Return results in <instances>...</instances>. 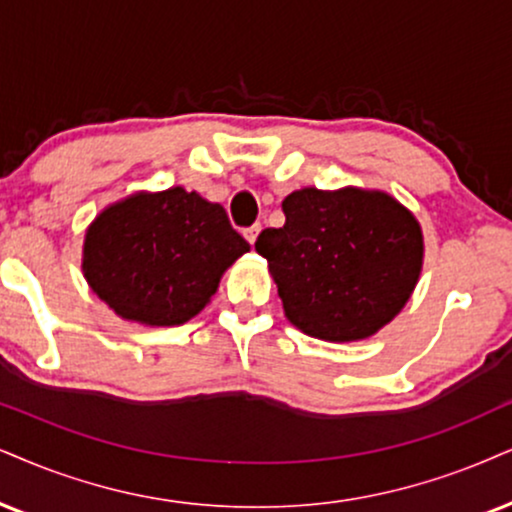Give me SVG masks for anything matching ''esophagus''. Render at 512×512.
Listing matches in <instances>:
<instances>
[{"mask_svg": "<svg viewBox=\"0 0 512 512\" xmlns=\"http://www.w3.org/2000/svg\"><path fill=\"white\" fill-rule=\"evenodd\" d=\"M258 235H261V223H256V225H251V227H246L244 230V237L249 239V244L254 246L256 244V239H258Z\"/></svg>", "mask_w": 512, "mask_h": 512, "instance_id": "esophagus-1", "label": "esophagus"}]
</instances>
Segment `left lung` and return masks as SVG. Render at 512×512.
<instances>
[{
	"mask_svg": "<svg viewBox=\"0 0 512 512\" xmlns=\"http://www.w3.org/2000/svg\"><path fill=\"white\" fill-rule=\"evenodd\" d=\"M285 225L268 227V258L287 320L325 342L372 337L399 315L422 270L420 223L387 192L296 189Z\"/></svg>",
	"mask_w": 512,
	"mask_h": 512,
	"instance_id": "left-lung-1",
	"label": "left lung"
}]
</instances>
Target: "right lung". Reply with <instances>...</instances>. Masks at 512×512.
<instances>
[{"instance_id": "right-lung-1", "label": "right lung", "mask_w": 512, "mask_h": 512, "mask_svg": "<svg viewBox=\"0 0 512 512\" xmlns=\"http://www.w3.org/2000/svg\"><path fill=\"white\" fill-rule=\"evenodd\" d=\"M249 249L223 206L170 187L104 208L85 232L82 273L123 320L170 327L194 318Z\"/></svg>"}]
</instances>
